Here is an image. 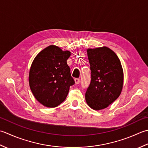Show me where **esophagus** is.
Returning a JSON list of instances; mask_svg holds the SVG:
<instances>
[{"mask_svg": "<svg viewBox=\"0 0 148 148\" xmlns=\"http://www.w3.org/2000/svg\"><path fill=\"white\" fill-rule=\"evenodd\" d=\"M75 82L76 84H78L80 83V79L79 78H75Z\"/></svg>", "mask_w": 148, "mask_h": 148, "instance_id": "obj_1", "label": "esophagus"}]
</instances>
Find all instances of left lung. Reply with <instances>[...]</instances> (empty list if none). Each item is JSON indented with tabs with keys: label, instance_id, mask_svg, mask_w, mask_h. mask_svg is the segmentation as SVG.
Here are the masks:
<instances>
[{
	"label": "left lung",
	"instance_id": "8db88e82",
	"mask_svg": "<svg viewBox=\"0 0 148 148\" xmlns=\"http://www.w3.org/2000/svg\"><path fill=\"white\" fill-rule=\"evenodd\" d=\"M91 80L86 92V100L91 108H107L121 92L123 70L120 60L107 47L87 50Z\"/></svg>",
	"mask_w": 148,
	"mask_h": 148
}]
</instances>
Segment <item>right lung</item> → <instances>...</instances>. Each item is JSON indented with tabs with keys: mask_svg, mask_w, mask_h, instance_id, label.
<instances>
[{
	"mask_svg": "<svg viewBox=\"0 0 148 148\" xmlns=\"http://www.w3.org/2000/svg\"><path fill=\"white\" fill-rule=\"evenodd\" d=\"M70 51L50 45L39 53L29 71L30 88L44 106L53 108L65 100L70 87L75 84L67 64Z\"/></svg>",
	"mask_w": 148,
	"mask_h": 148,
	"instance_id": "right-lung-1",
	"label": "right lung"
}]
</instances>
